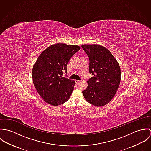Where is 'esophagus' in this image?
I'll return each instance as SVG.
<instances>
[{"label": "esophagus", "instance_id": "1", "mask_svg": "<svg viewBox=\"0 0 151 151\" xmlns=\"http://www.w3.org/2000/svg\"><path fill=\"white\" fill-rule=\"evenodd\" d=\"M80 83H81V81H80V80H76V83L77 84H79Z\"/></svg>", "mask_w": 151, "mask_h": 151}]
</instances>
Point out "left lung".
<instances>
[{"mask_svg": "<svg viewBox=\"0 0 151 151\" xmlns=\"http://www.w3.org/2000/svg\"><path fill=\"white\" fill-rule=\"evenodd\" d=\"M82 47L89 57V71L93 75L87 81L84 97L95 106H104L114 97L120 85V65L111 52L101 45L86 44Z\"/></svg>", "mask_w": 151, "mask_h": 151, "instance_id": "obj_1", "label": "left lung"}]
</instances>
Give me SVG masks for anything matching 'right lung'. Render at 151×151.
<instances>
[{"instance_id": "1", "label": "right lung", "mask_w": 151, "mask_h": 151, "mask_svg": "<svg viewBox=\"0 0 151 151\" xmlns=\"http://www.w3.org/2000/svg\"><path fill=\"white\" fill-rule=\"evenodd\" d=\"M80 49L77 45H50L41 53L34 65L32 71L34 85L48 104L58 106L70 98L75 81L62 77L63 72L67 73V63Z\"/></svg>"}]
</instances>
